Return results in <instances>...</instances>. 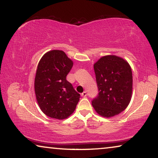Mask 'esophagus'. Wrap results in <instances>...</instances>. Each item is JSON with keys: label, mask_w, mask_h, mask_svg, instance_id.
<instances>
[{"label": "esophagus", "mask_w": 158, "mask_h": 158, "mask_svg": "<svg viewBox=\"0 0 158 158\" xmlns=\"http://www.w3.org/2000/svg\"><path fill=\"white\" fill-rule=\"evenodd\" d=\"M86 95H87V92L86 91H84V92H83L81 93V96H83V97H85Z\"/></svg>", "instance_id": "1"}]
</instances>
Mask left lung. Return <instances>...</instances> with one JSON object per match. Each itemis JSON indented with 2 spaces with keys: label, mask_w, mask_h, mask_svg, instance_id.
Segmentation results:
<instances>
[{
  "label": "left lung",
  "mask_w": 158,
  "mask_h": 158,
  "mask_svg": "<svg viewBox=\"0 0 158 158\" xmlns=\"http://www.w3.org/2000/svg\"><path fill=\"white\" fill-rule=\"evenodd\" d=\"M98 97L92 105L100 116L111 118L121 113L132 95L131 67L123 58L115 55L101 57L94 63Z\"/></svg>",
  "instance_id": "obj_1"
}]
</instances>
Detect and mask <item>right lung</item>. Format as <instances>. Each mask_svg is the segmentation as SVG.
I'll return each mask as SVG.
<instances>
[{"label": "right lung", "mask_w": 158, "mask_h": 158, "mask_svg": "<svg viewBox=\"0 0 158 158\" xmlns=\"http://www.w3.org/2000/svg\"><path fill=\"white\" fill-rule=\"evenodd\" d=\"M73 61L61 50L44 53L37 65L34 89L40 108L47 116L63 120L75 110L80 95L66 77Z\"/></svg>", "instance_id": "right-lung-1"}]
</instances>
